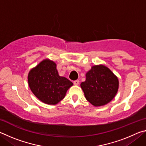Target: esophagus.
I'll return each instance as SVG.
<instances>
[{"mask_svg":"<svg viewBox=\"0 0 146 146\" xmlns=\"http://www.w3.org/2000/svg\"><path fill=\"white\" fill-rule=\"evenodd\" d=\"M73 84L75 85H78L79 84V80H74L73 81Z\"/></svg>","mask_w":146,"mask_h":146,"instance_id":"1","label":"esophagus"}]
</instances>
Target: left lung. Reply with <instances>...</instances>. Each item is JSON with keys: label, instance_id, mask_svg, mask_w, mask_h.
<instances>
[{"label": "left lung", "instance_id": "8db88e82", "mask_svg": "<svg viewBox=\"0 0 146 146\" xmlns=\"http://www.w3.org/2000/svg\"><path fill=\"white\" fill-rule=\"evenodd\" d=\"M86 77L80 86L91 104L104 106L113 99L118 89V80L108 68L103 65L93 66Z\"/></svg>", "mask_w": 146, "mask_h": 146}]
</instances>
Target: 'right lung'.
Listing matches in <instances>:
<instances>
[{
	"label": "right lung",
	"mask_w": 146,
	"mask_h": 146,
	"mask_svg": "<svg viewBox=\"0 0 146 146\" xmlns=\"http://www.w3.org/2000/svg\"><path fill=\"white\" fill-rule=\"evenodd\" d=\"M31 90L39 100L48 104H56L62 100L73 83L58 75L56 64L44 60L28 74Z\"/></svg>",
	"instance_id": "add662e5"
}]
</instances>
